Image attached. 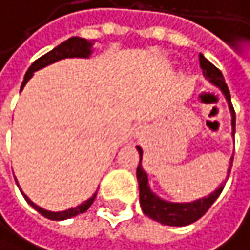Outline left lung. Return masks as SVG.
Segmentation results:
<instances>
[{
    "instance_id": "8db88e82",
    "label": "left lung",
    "mask_w": 250,
    "mask_h": 250,
    "mask_svg": "<svg viewBox=\"0 0 250 250\" xmlns=\"http://www.w3.org/2000/svg\"><path fill=\"white\" fill-rule=\"evenodd\" d=\"M199 62H201V68H202L204 76L207 79H209V82L217 84L223 90V93L226 95V99L229 101V106H230V111H231L233 135H234V132H236V112H234V108H233V104H231V98H230V90H229V87H227V84L224 82L223 73L212 62H209L202 54H199ZM138 151H139V157H141V161H142V149L139 146H138ZM141 161H139V166H138L136 176H138V182H139V190H141L139 196H141L142 211L149 218H152V220H155V221H158L161 224H166V226L182 227V226H188V224H192V223L198 221L201 217H204L207 214V211L217 201V198L221 195V192H223V189L226 186V183L221 185L220 189H217L208 198L199 199L196 202H190V204H171V202H166V201L160 199L149 189V186H148V176H146L145 170L142 168ZM231 166H233V157L230 160L229 176H230Z\"/></svg>"
}]
</instances>
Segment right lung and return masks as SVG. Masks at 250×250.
Instances as JSON below:
<instances>
[{
	"label": "right lung",
	"instance_id": "1",
	"mask_svg": "<svg viewBox=\"0 0 250 250\" xmlns=\"http://www.w3.org/2000/svg\"><path fill=\"white\" fill-rule=\"evenodd\" d=\"M95 45V41H87V39H83V38H70L68 41L62 42L61 45H58L57 48H54L52 51L46 52L45 55H42L41 58H38L36 61H33V64L29 67L26 76H24V80L21 83V89L24 87V84L27 83V80L33 76V71L48 65V64H52L58 60H62V58H67V57H89L90 52H92V48ZM20 89V90H21ZM21 192V190H20ZM23 193V192H21ZM24 196V195H23ZM96 198V193H93V196L90 199H87L84 204L76 207V208H71L68 211H62V212H49V211H45L42 208H39L38 205H35L27 196H24V199L27 201V204H30L41 215H43L45 218L48 220H55V221H60V220H67V218H71L77 214H82L84 211L89 209V207L93 204Z\"/></svg>",
	"mask_w": 250,
	"mask_h": 250
}]
</instances>
